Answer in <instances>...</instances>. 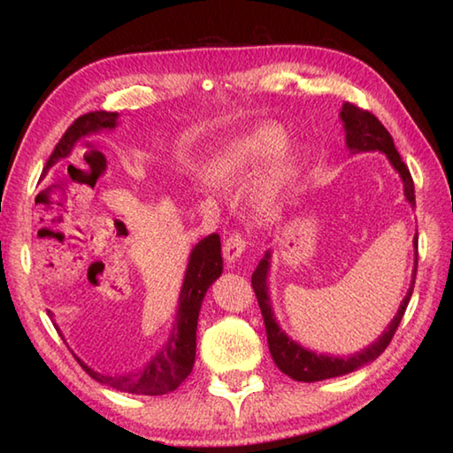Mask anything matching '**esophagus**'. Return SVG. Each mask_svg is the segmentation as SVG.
<instances>
[{
	"mask_svg": "<svg viewBox=\"0 0 453 453\" xmlns=\"http://www.w3.org/2000/svg\"><path fill=\"white\" fill-rule=\"evenodd\" d=\"M243 250H245V240L240 234H232L229 237H226L224 257L229 265H235L237 262H240Z\"/></svg>",
	"mask_w": 453,
	"mask_h": 453,
	"instance_id": "1",
	"label": "esophagus"
}]
</instances>
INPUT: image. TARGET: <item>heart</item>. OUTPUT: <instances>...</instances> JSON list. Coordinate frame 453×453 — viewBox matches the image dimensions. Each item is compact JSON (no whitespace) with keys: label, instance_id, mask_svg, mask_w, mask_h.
<instances>
[{"label":"heart","instance_id":"1","mask_svg":"<svg viewBox=\"0 0 453 453\" xmlns=\"http://www.w3.org/2000/svg\"><path fill=\"white\" fill-rule=\"evenodd\" d=\"M289 142L288 134L278 126H259L248 132L229 137L211 153L208 172L213 180L226 186H240L264 165L272 164L281 155ZM300 157L297 153H283L280 162L270 172L257 178L245 189V205L256 216H272L281 208L283 196L297 175ZM199 186L211 191L208 175H199Z\"/></svg>","mask_w":453,"mask_h":453}]
</instances>
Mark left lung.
Listing matches in <instances>:
<instances>
[{"label": "left lung", "instance_id": "8db88e82", "mask_svg": "<svg viewBox=\"0 0 453 453\" xmlns=\"http://www.w3.org/2000/svg\"><path fill=\"white\" fill-rule=\"evenodd\" d=\"M340 119L343 124V132H346V148L349 153H365V151H380L388 157V162L392 164L394 170L400 175L403 183V196L411 208H416V194H413V180L410 175V170L402 162L400 153H397L392 135L386 127L380 124V119L372 116L370 111L359 110V107L351 104H343L340 111ZM413 250H416V259H413V272L408 294L397 308V313L394 319L389 321L388 327L383 329L378 340L372 342L370 346L356 351L349 356H332V354H319L310 348L302 346L300 342H296L294 337H289L283 327L280 326L278 318L273 313L272 303V291H270V270H272V250H267L264 257L259 259L254 275H251V286H254L256 297L259 308H262L265 334H267V346H270V354L273 357L275 365L280 370L289 375L296 381H321L329 378H340L359 370L367 364H372L375 357L383 354V349L389 346L392 337L395 334L397 326L408 308L413 283H416V272H418V234L413 235Z\"/></svg>", "mask_w": 453, "mask_h": 453}]
</instances>
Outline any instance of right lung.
Here are the masks:
<instances>
[{
    "label": "right lung",
    "instance_id": "right-lung-1",
    "mask_svg": "<svg viewBox=\"0 0 453 453\" xmlns=\"http://www.w3.org/2000/svg\"><path fill=\"white\" fill-rule=\"evenodd\" d=\"M121 119L116 111H91L73 121L67 127V132L61 137L56 150L48 159L45 172L53 165L64 162L72 156V151L80 140H86L91 135H99L104 132H116ZM224 272V257H221V242L218 234H211L203 240H199L189 251L188 267L183 273L178 311L170 335L164 342V346L153 354L148 362L134 367V370L121 373H104L88 365L81 357H78L80 365L91 378L111 389L124 394L137 395H164L181 386V381L188 378L196 364V332L199 310H202L203 297ZM53 326L61 335V329L53 319Z\"/></svg>",
    "mask_w": 453,
    "mask_h": 453
}]
</instances>
